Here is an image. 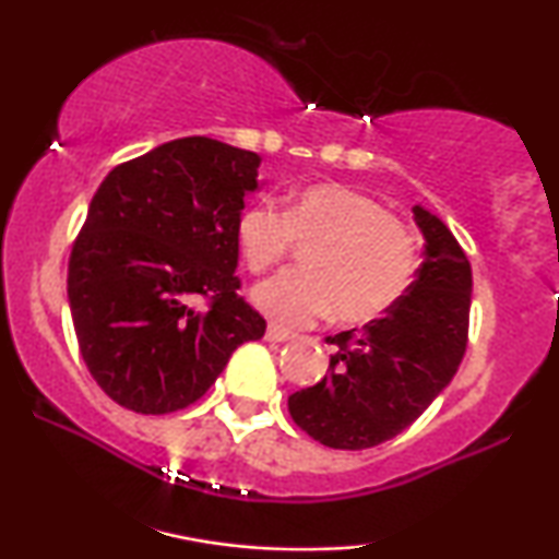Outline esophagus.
<instances>
[{"mask_svg":"<svg viewBox=\"0 0 559 559\" xmlns=\"http://www.w3.org/2000/svg\"><path fill=\"white\" fill-rule=\"evenodd\" d=\"M264 338L272 341V343H285V341L293 338V333L285 331V328H280V325H270V328H266Z\"/></svg>","mask_w":559,"mask_h":559,"instance_id":"obj_1","label":"esophagus"}]
</instances>
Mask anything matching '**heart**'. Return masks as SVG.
<instances>
[{"instance_id":"obj_1","label":"heart","mask_w":559,"mask_h":559,"mask_svg":"<svg viewBox=\"0 0 559 559\" xmlns=\"http://www.w3.org/2000/svg\"><path fill=\"white\" fill-rule=\"evenodd\" d=\"M305 270L282 272L254 289V305L274 323L310 325L331 316L371 323L407 295L417 272L412 234L371 195L341 182H318L287 198L285 213L257 201L236 221V243L251 272L282 262L295 241Z\"/></svg>"}]
</instances>
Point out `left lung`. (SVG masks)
Returning a JSON list of instances; mask_svg holds the SVG:
<instances>
[{
	"label": "left lung",
	"mask_w": 559,
	"mask_h": 559,
	"mask_svg": "<svg viewBox=\"0 0 559 559\" xmlns=\"http://www.w3.org/2000/svg\"><path fill=\"white\" fill-rule=\"evenodd\" d=\"M425 262L407 295L364 328L328 335L331 366L287 400L295 425L335 450L386 442L415 423L463 361L471 316V262L438 216L415 205Z\"/></svg>",
	"instance_id": "1"
}]
</instances>
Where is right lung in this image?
I'll return each mask as SVG.
<instances>
[{
  "label": "right lung",
  "instance_id": "add662e5",
  "mask_svg": "<svg viewBox=\"0 0 559 559\" xmlns=\"http://www.w3.org/2000/svg\"><path fill=\"white\" fill-rule=\"evenodd\" d=\"M257 152L182 136L114 167L68 262V302L91 377L140 415L209 392L264 318L239 297L236 221Z\"/></svg>",
  "mask_w": 559,
  "mask_h": 559
}]
</instances>
